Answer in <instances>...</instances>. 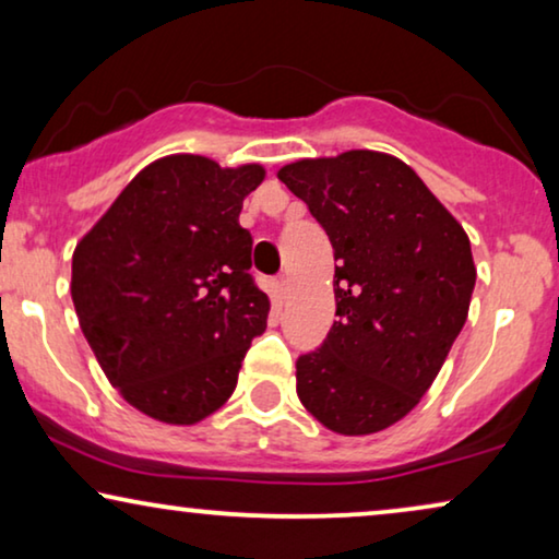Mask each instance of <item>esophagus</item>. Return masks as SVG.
<instances>
[{"label":"esophagus","mask_w":559,"mask_h":559,"mask_svg":"<svg viewBox=\"0 0 559 559\" xmlns=\"http://www.w3.org/2000/svg\"><path fill=\"white\" fill-rule=\"evenodd\" d=\"M277 289H280L282 297L289 295V277H287V274H282V277L277 280Z\"/></svg>","instance_id":"34e87169"}]
</instances>
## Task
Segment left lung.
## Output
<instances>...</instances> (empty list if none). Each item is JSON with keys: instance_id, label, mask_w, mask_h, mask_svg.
Segmentation results:
<instances>
[{"instance_id": "obj_1", "label": "left lung", "mask_w": 559, "mask_h": 559, "mask_svg": "<svg viewBox=\"0 0 559 559\" xmlns=\"http://www.w3.org/2000/svg\"><path fill=\"white\" fill-rule=\"evenodd\" d=\"M277 178L308 203L338 262V320L323 346L297 358V396L338 435L386 430L417 407L468 318V234L386 152L297 159Z\"/></svg>"}]
</instances>
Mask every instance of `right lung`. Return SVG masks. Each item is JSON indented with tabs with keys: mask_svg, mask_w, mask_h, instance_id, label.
<instances>
[{
	"mask_svg": "<svg viewBox=\"0 0 559 559\" xmlns=\"http://www.w3.org/2000/svg\"><path fill=\"white\" fill-rule=\"evenodd\" d=\"M251 163H150L73 251L81 331L111 386L157 423L195 425L234 394L270 297L251 280L239 213L264 180Z\"/></svg>",
	"mask_w": 559,
	"mask_h": 559,
	"instance_id": "right-lung-1",
	"label": "right lung"
}]
</instances>
